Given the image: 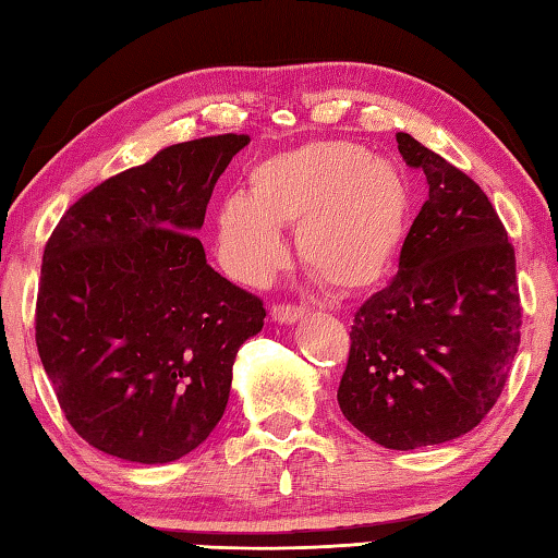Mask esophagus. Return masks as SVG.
<instances>
[{
	"mask_svg": "<svg viewBox=\"0 0 558 558\" xmlns=\"http://www.w3.org/2000/svg\"><path fill=\"white\" fill-rule=\"evenodd\" d=\"M272 320L280 323V325H293L298 323L300 317L305 315V307H298V305H272Z\"/></svg>",
	"mask_w": 558,
	"mask_h": 558,
	"instance_id": "esophagus-1",
	"label": "esophagus"
}]
</instances>
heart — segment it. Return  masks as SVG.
Instances as JSON below:
<instances>
[{
    "instance_id": "heart-1",
    "label": "heart",
    "mask_w": 558,
    "mask_h": 558,
    "mask_svg": "<svg viewBox=\"0 0 558 558\" xmlns=\"http://www.w3.org/2000/svg\"><path fill=\"white\" fill-rule=\"evenodd\" d=\"M412 216L407 175L350 141H313L247 171L216 216L226 270L260 282L286 253L280 226L298 223L300 260L335 293L373 288L390 270Z\"/></svg>"
}]
</instances>
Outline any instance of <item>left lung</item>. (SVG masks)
<instances>
[{
    "label": "left lung",
    "instance_id": "8db88e82",
    "mask_svg": "<svg viewBox=\"0 0 558 558\" xmlns=\"http://www.w3.org/2000/svg\"><path fill=\"white\" fill-rule=\"evenodd\" d=\"M429 196L387 288L362 303L338 402L352 427L387 449L466 435L507 383L521 338L514 245L470 175L397 134Z\"/></svg>",
    "mask_w": 558,
    "mask_h": 558
}]
</instances>
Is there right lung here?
I'll list each match as a JSON object with an SVG mask.
<instances>
[{
    "instance_id": "add662e5",
    "label": "right lung",
    "mask_w": 558,
    "mask_h": 558,
    "mask_svg": "<svg viewBox=\"0 0 558 558\" xmlns=\"http://www.w3.org/2000/svg\"><path fill=\"white\" fill-rule=\"evenodd\" d=\"M245 134L168 146L61 216L41 260L37 348L74 432L101 452L166 464L220 422L258 295L206 263L196 231Z\"/></svg>"
}]
</instances>
